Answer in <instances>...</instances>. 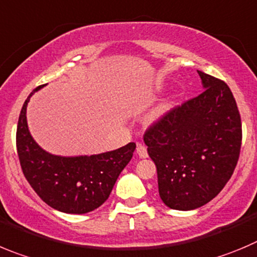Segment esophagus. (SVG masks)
Segmentation results:
<instances>
[{
    "instance_id": "34e87169",
    "label": "esophagus",
    "mask_w": 257,
    "mask_h": 257,
    "mask_svg": "<svg viewBox=\"0 0 257 257\" xmlns=\"http://www.w3.org/2000/svg\"><path fill=\"white\" fill-rule=\"evenodd\" d=\"M137 155L140 156L141 158H147L148 157V152L147 148L142 145V143H137Z\"/></svg>"
}]
</instances>
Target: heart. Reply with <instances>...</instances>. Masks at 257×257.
Returning a JSON list of instances; mask_svg holds the SVG:
<instances>
[{
  "instance_id": "b5f03b06",
  "label": "heart",
  "mask_w": 257,
  "mask_h": 257,
  "mask_svg": "<svg viewBox=\"0 0 257 257\" xmlns=\"http://www.w3.org/2000/svg\"><path fill=\"white\" fill-rule=\"evenodd\" d=\"M167 110H169V105L167 104H164V105H161V106H158L157 110L155 111V114H153V119H158L160 116H162V115H164Z\"/></svg>"
}]
</instances>
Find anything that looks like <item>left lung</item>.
<instances>
[{"instance_id":"obj_1","label":"left lung","mask_w":257,"mask_h":257,"mask_svg":"<svg viewBox=\"0 0 257 257\" xmlns=\"http://www.w3.org/2000/svg\"><path fill=\"white\" fill-rule=\"evenodd\" d=\"M204 91L146 131L158 193L171 209L191 210L220 193L236 169L242 124L226 82L198 71Z\"/></svg>"}]
</instances>
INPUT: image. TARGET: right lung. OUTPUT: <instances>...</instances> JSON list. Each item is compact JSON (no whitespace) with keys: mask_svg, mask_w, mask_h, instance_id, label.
I'll return each mask as SVG.
<instances>
[{"mask_svg":"<svg viewBox=\"0 0 257 257\" xmlns=\"http://www.w3.org/2000/svg\"><path fill=\"white\" fill-rule=\"evenodd\" d=\"M39 86L28 96L19 116L16 148L24 176L49 207L69 214H85L104 204L117 176L129 164L136 143L110 152L63 157L47 152L33 140L26 106Z\"/></svg>","mask_w":257,"mask_h":257,"instance_id":"add662e5","label":"right lung"}]
</instances>
